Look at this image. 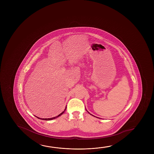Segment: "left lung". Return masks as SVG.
Instances as JSON below:
<instances>
[{
    "instance_id": "8db88e82",
    "label": "left lung",
    "mask_w": 154,
    "mask_h": 154,
    "mask_svg": "<svg viewBox=\"0 0 154 154\" xmlns=\"http://www.w3.org/2000/svg\"><path fill=\"white\" fill-rule=\"evenodd\" d=\"M88 113H89V112H88Z\"/></svg>"
}]
</instances>
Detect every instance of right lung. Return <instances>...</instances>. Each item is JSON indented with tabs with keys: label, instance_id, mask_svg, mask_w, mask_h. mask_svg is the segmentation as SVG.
<instances>
[{
	"label": "right lung",
	"instance_id": "right-lung-1",
	"mask_svg": "<svg viewBox=\"0 0 154 154\" xmlns=\"http://www.w3.org/2000/svg\"><path fill=\"white\" fill-rule=\"evenodd\" d=\"M66 109H64V111H63V112H62V113H61L60 114H59L58 115V116H55V117H54V118H45V119H41L40 118H38V117H37V116H36V118H38V119H41V120H53V119H54L57 118V117H58V116H61L62 114H63L64 113V112H65V111L66 110Z\"/></svg>",
	"mask_w": 154,
	"mask_h": 154
}]
</instances>
